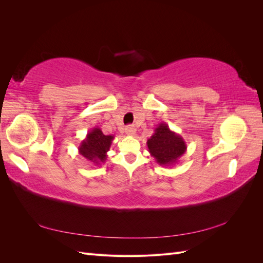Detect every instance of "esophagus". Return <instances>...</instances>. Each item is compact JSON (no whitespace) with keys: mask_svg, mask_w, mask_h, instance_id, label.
Here are the masks:
<instances>
[{"mask_svg":"<svg viewBox=\"0 0 263 263\" xmlns=\"http://www.w3.org/2000/svg\"><path fill=\"white\" fill-rule=\"evenodd\" d=\"M125 133L126 135H128V136H134V135L136 134V129H135L134 126H127L125 128Z\"/></svg>","mask_w":263,"mask_h":263,"instance_id":"34e87169","label":"esophagus"}]
</instances>
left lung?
<instances>
[{"label": "left lung", "instance_id": "8db88e82", "mask_svg": "<svg viewBox=\"0 0 263 263\" xmlns=\"http://www.w3.org/2000/svg\"><path fill=\"white\" fill-rule=\"evenodd\" d=\"M147 146L150 156L163 166L177 164L187 148L184 139L171 130L165 123H160L156 127L154 135L147 140Z\"/></svg>", "mask_w": 263, "mask_h": 263}]
</instances>
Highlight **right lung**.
Here are the masks:
<instances>
[{"label":"right lung","instance_id":"right-lung-1","mask_svg":"<svg viewBox=\"0 0 263 263\" xmlns=\"http://www.w3.org/2000/svg\"><path fill=\"white\" fill-rule=\"evenodd\" d=\"M115 137L112 135H104L99 127H94L86 134V137L79 146L80 154L86 161L93 165L104 163L107 159V151Z\"/></svg>","mask_w":263,"mask_h":263}]
</instances>
